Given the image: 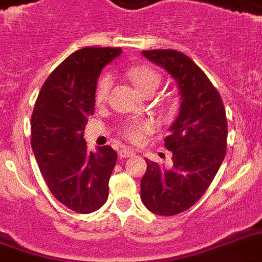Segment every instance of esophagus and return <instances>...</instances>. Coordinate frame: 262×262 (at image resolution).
Masks as SVG:
<instances>
[{"label":"esophagus","instance_id":"obj_1","mask_svg":"<svg viewBox=\"0 0 262 262\" xmlns=\"http://www.w3.org/2000/svg\"><path fill=\"white\" fill-rule=\"evenodd\" d=\"M135 155V151L129 148H123L119 151V159H126V158H130Z\"/></svg>","mask_w":262,"mask_h":262}]
</instances>
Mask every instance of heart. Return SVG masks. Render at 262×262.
<instances>
[{"label":"heart","mask_w":262,"mask_h":262,"mask_svg":"<svg viewBox=\"0 0 262 262\" xmlns=\"http://www.w3.org/2000/svg\"><path fill=\"white\" fill-rule=\"evenodd\" d=\"M126 77L130 79L133 85L139 89L143 95H149L157 91L159 83L162 81L161 74L157 70L148 66H135L126 71ZM113 86V78L110 74H103L99 78L95 88V101L96 104H104L108 97L110 89ZM154 130V123L151 121H139L130 122L122 126L123 137L133 144L141 143L145 135Z\"/></svg>","instance_id":"1"}]
</instances>
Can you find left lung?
Wrapping results in <instances>:
<instances>
[{"label":"left lung","mask_w":262,"mask_h":262,"mask_svg":"<svg viewBox=\"0 0 262 262\" xmlns=\"http://www.w3.org/2000/svg\"><path fill=\"white\" fill-rule=\"evenodd\" d=\"M162 66L179 85L180 115L165 137L173 166L145 159L141 201L154 214L183 213L201 199L217 174L227 154V115L221 96L206 74L188 56L173 49L143 51Z\"/></svg>","instance_id":"obj_1"}]
</instances>
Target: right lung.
I'll use <instances>...</instances> for the list:
<instances>
[{
    "label": "right lung",
    "mask_w": 262,
    "mask_h": 262,
    "mask_svg": "<svg viewBox=\"0 0 262 262\" xmlns=\"http://www.w3.org/2000/svg\"><path fill=\"white\" fill-rule=\"evenodd\" d=\"M121 48H82L43 82L31 115V147L52 195L70 210L88 214L107 202L117 152L110 145L89 152L83 139L95 113L100 71Z\"/></svg>",
    "instance_id": "1"
}]
</instances>
